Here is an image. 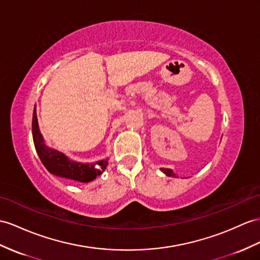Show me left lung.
Wrapping results in <instances>:
<instances>
[{
  "label": "left lung",
  "mask_w": 260,
  "mask_h": 260,
  "mask_svg": "<svg viewBox=\"0 0 260 260\" xmlns=\"http://www.w3.org/2000/svg\"><path fill=\"white\" fill-rule=\"evenodd\" d=\"M161 171L164 174H167L168 176H172V178H173V176H176L175 173H173V171L170 170V169H161Z\"/></svg>",
  "instance_id": "obj_1"
}]
</instances>
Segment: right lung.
I'll return each instance as SVG.
<instances>
[{"instance_id":"right-lung-1","label":"right lung","mask_w":260,"mask_h":260,"mask_svg":"<svg viewBox=\"0 0 260 260\" xmlns=\"http://www.w3.org/2000/svg\"><path fill=\"white\" fill-rule=\"evenodd\" d=\"M31 132H33V140L37 154H39L44 167L52 174L60 176V178L87 183L96 179L108 166V161L107 160H101L92 163L74 162L69 160L61 152L48 148L45 142H44V139L40 132L36 116V106L33 111Z\"/></svg>"}]
</instances>
